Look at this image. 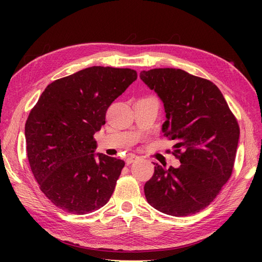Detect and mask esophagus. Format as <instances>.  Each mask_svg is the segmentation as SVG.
Returning <instances> with one entry per match:
<instances>
[{"label":"esophagus","mask_w":262,"mask_h":262,"mask_svg":"<svg viewBox=\"0 0 262 262\" xmlns=\"http://www.w3.org/2000/svg\"><path fill=\"white\" fill-rule=\"evenodd\" d=\"M138 159V157L137 155H135V154H129V155H127V158H126V163L127 164H132L133 162H134V161H136Z\"/></svg>","instance_id":"esophagus-1"}]
</instances>
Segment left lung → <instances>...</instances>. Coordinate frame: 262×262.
<instances>
[{
  "label": "left lung",
  "instance_id": "1",
  "mask_svg": "<svg viewBox=\"0 0 262 262\" xmlns=\"http://www.w3.org/2000/svg\"><path fill=\"white\" fill-rule=\"evenodd\" d=\"M141 80L163 102L162 132L173 140L179 168L154 163L144 186L147 203L171 216L196 214L213 202L232 174L240 128L213 82L180 69L142 71Z\"/></svg>",
  "mask_w": 262,
  "mask_h": 262
}]
</instances>
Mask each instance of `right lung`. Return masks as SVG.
<instances>
[{
	"label": "right lung",
	"mask_w": 262,
	"mask_h": 262,
	"mask_svg": "<svg viewBox=\"0 0 262 262\" xmlns=\"http://www.w3.org/2000/svg\"><path fill=\"white\" fill-rule=\"evenodd\" d=\"M136 79L134 70L92 66L51 83L30 111L28 160L40 190L58 208L84 215L109 202L125 162L94 153L93 135Z\"/></svg>",
	"instance_id": "right-lung-1"
}]
</instances>
